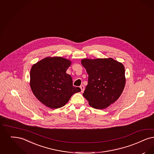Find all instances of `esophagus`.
Here are the masks:
<instances>
[{"mask_svg":"<svg viewBox=\"0 0 154 154\" xmlns=\"http://www.w3.org/2000/svg\"><path fill=\"white\" fill-rule=\"evenodd\" d=\"M80 88H81V92H84V90H85V88L83 85H81L80 86Z\"/></svg>","mask_w":154,"mask_h":154,"instance_id":"obj_1","label":"esophagus"}]
</instances>
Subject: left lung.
<instances>
[{
    "label": "left lung",
    "mask_w": 154,
    "mask_h": 154,
    "mask_svg": "<svg viewBox=\"0 0 154 154\" xmlns=\"http://www.w3.org/2000/svg\"><path fill=\"white\" fill-rule=\"evenodd\" d=\"M86 69L88 81L83 96L93 108L103 109L115 103L123 92L125 68L112 58L81 61Z\"/></svg>",
    "instance_id": "obj_1"
}]
</instances>
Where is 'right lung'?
I'll list each match as a JSON object with an SVG mask.
<instances>
[{"mask_svg": "<svg viewBox=\"0 0 154 154\" xmlns=\"http://www.w3.org/2000/svg\"><path fill=\"white\" fill-rule=\"evenodd\" d=\"M71 62L62 57H47L34 64L30 71V86L35 96L51 109L66 104L79 87L73 85L70 75L66 73Z\"/></svg>", "mask_w": 154, "mask_h": 154, "instance_id": "add662e5", "label": "right lung"}]
</instances>
